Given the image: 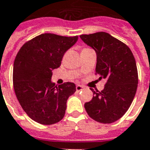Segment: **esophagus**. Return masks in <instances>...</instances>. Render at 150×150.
Instances as JSON below:
<instances>
[{
	"instance_id": "1",
	"label": "esophagus",
	"mask_w": 150,
	"mask_h": 150,
	"mask_svg": "<svg viewBox=\"0 0 150 150\" xmlns=\"http://www.w3.org/2000/svg\"><path fill=\"white\" fill-rule=\"evenodd\" d=\"M83 89V87L81 85H76V90L77 91H82Z\"/></svg>"
}]
</instances>
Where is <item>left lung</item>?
<instances>
[{"instance_id": "1", "label": "left lung", "mask_w": 150, "mask_h": 150, "mask_svg": "<svg viewBox=\"0 0 150 150\" xmlns=\"http://www.w3.org/2000/svg\"><path fill=\"white\" fill-rule=\"evenodd\" d=\"M80 39L95 50L96 73L99 79H106L101 92L91 88L93 97L84 104L86 111L97 122H115L126 113L137 93L138 74L135 57L125 44L106 32L81 35Z\"/></svg>"}]
</instances>
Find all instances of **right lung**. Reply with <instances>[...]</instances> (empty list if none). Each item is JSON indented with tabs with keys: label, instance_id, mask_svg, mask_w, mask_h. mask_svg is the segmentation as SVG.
I'll list each match as a JSON object with an SVG mask.
<instances>
[{
	"label": "right lung",
	"instance_id": "1",
	"mask_svg": "<svg viewBox=\"0 0 150 150\" xmlns=\"http://www.w3.org/2000/svg\"><path fill=\"white\" fill-rule=\"evenodd\" d=\"M78 38L45 33L25 43L17 54L14 92L24 111L36 122L51 125L64 117L67 99L76 88L71 82L57 87L51 80L52 71L60 67L64 53Z\"/></svg>",
	"mask_w": 150,
	"mask_h": 150
}]
</instances>
